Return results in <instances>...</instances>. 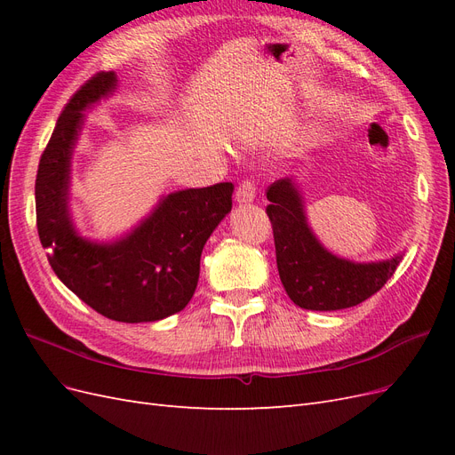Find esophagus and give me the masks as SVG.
<instances>
[{"instance_id": "34e87169", "label": "esophagus", "mask_w": 455, "mask_h": 455, "mask_svg": "<svg viewBox=\"0 0 455 455\" xmlns=\"http://www.w3.org/2000/svg\"><path fill=\"white\" fill-rule=\"evenodd\" d=\"M256 197V184L251 180H244L243 184H239L237 191H235V201L239 204H246V203H252Z\"/></svg>"}]
</instances>
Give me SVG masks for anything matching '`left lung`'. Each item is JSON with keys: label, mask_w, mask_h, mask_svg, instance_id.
Instances as JSON below:
<instances>
[{"label": "left lung", "mask_w": 455, "mask_h": 455, "mask_svg": "<svg viewBox=\"0 0 455 455\" xmlns=\"http://www.w3.org/2000/svg\"><path fill=\"white\" fill-rule=\"evenodd\" d=\"M267 216L284 291L296 306L336 311L363 304L387 283L403 256L356 264L328 252L307 224L296 178H281L267 188Z\"/></svg>", "instance_id": "1"}]
</instances>
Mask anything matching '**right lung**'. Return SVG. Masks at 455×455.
<instances>
[{
  "label": "right lung",
  "mask_w": 455,
  "mask_h": 455,
  "mask_svg": "<svg viewBox=\"0 0 455 455\" xmlns=\"http://www.w3.org/2000/svg\"><path fill=\"white\" fill-rule=\"evenodd\" d=\"M116 87L117 76L100 72L64 106L37 167V233L52 271L89 307L119 323H154L189 304L203 246L231 211L233 184L174 191L114 243L81 237L68 206L74 146L85 109Z\"/></svg>",
  "instance_id": "add662e5"
}]
</instances>
